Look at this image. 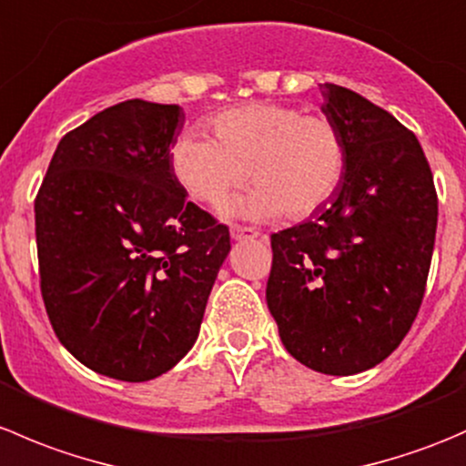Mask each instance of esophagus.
<instances>
[{
  "label": "esophagus",
  "instance_id": "34e87169",
  "mask_svg": "<svg viewBox=\"0 0 466 466\" xmlns=\"http://www.w3.org/2000/svg\"><path fill=\"white\" fill-rule=\"evenodd\" d=\"M257 237H259V232H255V229L250 228H232L234 241H246V238H257Z\"/></svg>",
  "mask_w": 466,
  "mask_h": 466
}]
</instances>
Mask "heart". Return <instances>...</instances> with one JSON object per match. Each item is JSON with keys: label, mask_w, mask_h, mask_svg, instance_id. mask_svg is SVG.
Returning a JSON list of instances; mask_svg holds the SVG:
<instances>
[{"label": "heart", "mask_w": 466, "mask_h": 466, "mask_svg": "<svg viewBox=\"0 0 466 466\" xmlns=\"http://www.w3.org/2000/svg\"><path fill=\"white\" fill-rule=\"evenodd\" d=\"M211 128L214 137L182 133L171 146V168L191 198L211 207L250 176L257 185L223 207L228 218L270 220L284 211L307 218L336 196L345 176V142L322 115L255 101L223 110Z\"/></svg>", "instance_id": "1"}]
</instances>
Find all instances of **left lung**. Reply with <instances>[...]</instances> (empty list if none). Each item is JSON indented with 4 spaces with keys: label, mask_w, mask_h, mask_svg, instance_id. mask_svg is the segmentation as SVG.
I'll return each mask as SVG.
<instances>
[{
    "label": "left lung",
    "mask_w": 466,
    "mask_h": 466,
    "mask_svg": "<svg viewBox=\"0 0 466 466\" xmlns=\"http://www.w3.org/2000/svg\"><path fill=\"white\" fill-rule=\"evenodd\" d=\"M320 87L345 142V176L307 223L270 237L266 302L293 359L350 377L388 359L417 318L437 196L410 130L351 89Z\"/></svg>",
    "instance_id": "obj_1"
}]
</instances>
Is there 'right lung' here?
Instances as JSON below:
<instances>
[{
    "instance_id": "obj_1",
    "label": "right lung",
    "mask_w": 466,
    "mask_h": 466,
    "mask_svg": "<svg viewBox=\"0 0 466 466\" xmlns=\"http://www.w3.org/2000/svg\"><path fill=\"white\" fill-rule=\"evenodd\" d=\"M185 110L116 103L65 135L35 198L46 316L65 350L116 380L157 379L194 347L229 229L171 168Z\"/></svg>"
}]
</instances>
